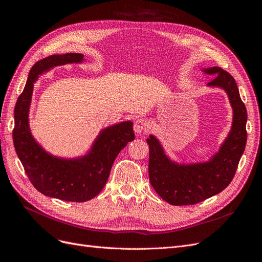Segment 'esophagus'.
<instances>
[{"label": "esophagus", "instance_id": "34e87169", "mask_svg": "<svg viewBox=\"0 0 262 262\" xmlns=\"http://www.w3.org/2000/svg\"><path fill=\"white\" fill-rule=\"evenodd\" d=\"M147 126H148L147 125V121L145 119L140 118L138 120H136V122L134 124V130H135L136 134L140 135V134L144 133L147 129Z\"/></svg>", "mask_w": 262, "mask_h": 262}]
</instances>
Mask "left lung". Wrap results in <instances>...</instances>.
<instances>
[{"mask_svg":"<svg viewBox=\"0 0 262 262\" xmlns=\"http://www.w3.org/2000/svg\"><path fill=\"white\" fill-rule=\"evenodd\" d=\"M216 76L209 86L225 89L233 109V122L227 139L210 161L178 166L164 155L157 139L149 136L148 176L158 195L171 205H195L223 191L236 174L245 149L247 113L236 80L220 67L204 70Z\"/></svg>","mask_w":262,"mask_h":262,"instance_id":"obj_1","label":"left lung"}]
</instances>
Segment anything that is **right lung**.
Listing matches in <instances>:
<instances>
[{
  "label": "right lung",
  "instance_id": "obj_1",
  "mask_svg": "<svg viewBox=\"0 0 262 262\" xmlns=\"http://www.w3.org/2000/svg\"><path fill=\"white\" fill-rule=\"evenodd\" d=\"M82 58L84 55L75 53L52 55L32 67L16 103L12 130L13 145L32 185L47 196L76 203L89 201L100 193L120 150L135 139L132 122L117 124L101 133L90 154L73 160L52 157L34 140L27 117L35 80L53 67L81 62Z\"/></svg>",
  "mask_w": 262,
  "mask_h": 262
}]
</instances>
